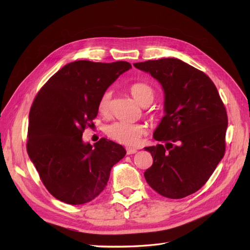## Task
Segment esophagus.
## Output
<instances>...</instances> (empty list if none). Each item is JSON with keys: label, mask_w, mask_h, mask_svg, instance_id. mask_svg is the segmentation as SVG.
<instances>
[{"label": "esophagus", "mask_w": 250, "mask_h": 250, "mask_svg": "<svg viewBox=\"0 0 250 250\" xmlns=\"http://www.w3.org/2000/svg\"><path fill=\"white\" fill-rule=\"evenodd\" d=\"M137 149H134V148H130V147H126V153L128 154V155H130V154H134V153H137Z\"/></svg>", "instance_id": "34e87169"}]
</instances>
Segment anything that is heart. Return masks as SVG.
I'll return each instance as SVG.
<instances>
[{"mask_svg": "<svg viewBox=\"0 0 250 250\" xmlns=\"http://www.w3.org/2000/svg\"><path fill=\"white\" fill-rule=\"evenodd\" d=\"M130 93L142 106H148L153 102L156 92L155 88L146 82H138L130 86ZM113 90L105 89L98 100V111L103 116H108L111 110ZM108 138L127 146H137L142 137L147 133V128L143 124H129L124 122H115L104 128Z\"/></svg>", "mask_w": 250, "mask_h": 250, "instance_id": "b5f03b06", "label": "heart"}]
</instances>
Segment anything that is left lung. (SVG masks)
Segmentation results:
<instances>
[{
    "mask_svg": "<svg viewBox=\"0 0 250 250\" xmlns=\"http://www.w3.org/2000/svg\"><path fill=\"white\" fill-rule=\"evenodd\" d=\"M133 65L149 73L165 92L166 115L153 134L164 144L145 148L153 164L144 175L164 197H187L204 186L224 156V104L207 74L177 58Z\"/></svg>",
    "mask_w": 250,
    "mask_h": 250,
    "instance_id": "obj_1",
    "label": "left lung"
}]
</instances>
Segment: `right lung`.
I'll use <instances>...</instances> for the list:
<instances>
[{
  "mask_svg": "<svg viewBox=\"0 0 250 250\" xmlns=\"http://www.w3.org/2000/svg\"><path fill=\"white\" fill-rule=\"evenodd\" d=\"M127 62L78 60L65 64L44 83L29 112L27 152L51 195L77 206L92 201L107 185L112 166L125 149L105 138L94 146L82 142L94 125L98 100Z\"/></svg>",
  "mask_w": 250,
  "mask_h": 250,
  "instance_id": "obj_1",
  "label": "right lung"
}]
</instances>
